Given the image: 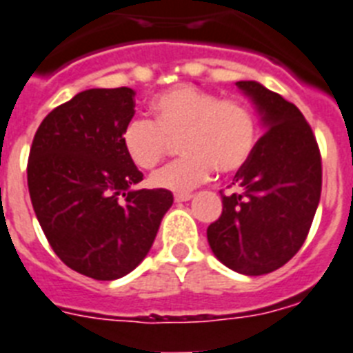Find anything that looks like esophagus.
Listing matches in <instances>:
<instances>
[{
    "label": "esophagus",
    "instance_id": "34e87169",
    "mask_svg": "<svg viewBox=\"0 0 353 353\" xmlns=\"http://www.w3.org/2000/svg\"><path fill=\"white\" fill-rule=\"evenodd\" d=\"M192 198V194H189V192H176L174 194V201H189Z\"/></svg>",
    "mask_w": 353,
    "mask_h": 353
}]
</instances>
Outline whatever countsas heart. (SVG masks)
I'll use <instances>...</instances> for the list:
<instances>
[{"label": "heart", "instance_id": "1", "mask_svg": "<svg viewBox=\"0 0 353 353\" xmlns=\"http://www.w3.org/2000/svg\"><path fill=\"white\" fill-rule=\"evenodd\" d=\"M152 119H132L121 134L125 153L141 170H150L180 141L185 155L157 170L153 188L185 192L219 173H236L257 144L254 110L237 98H219L210 90L176 85L150 101Z\"/></svg>", "mask_w": 353, "mask_h": 353}]
</instances>
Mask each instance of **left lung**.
I'll use <instances>...</instances> for the list:
<instances>
[{"label":"left lung","instance_id":"obj_1","mask_svg":"<svg viewBox=\"0 0 353 353\" xmlns=\"http://www.w3.org/2000/svg\"><path fill=\"white\" fill-rule=\"evenodd\" d=\"M268 130L223 194V212L207 228L214 255L243 275L284 266L305 243L321 196V155L296 105L257 82H237Z\"/></svg>","mask_w":353,"mask_h":353}]
</instances>
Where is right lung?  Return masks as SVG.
Listing matches in <instances>:
<instances>
[{"instance_id": "1", "label": "right lung", "mask_w": 353, "mask_h": 353, "mask_svg": "<svg viewBox=\"0 0 353 353\" xmlns=\"http://www.w3.org/2000/svg\"><path fill=\"white\" fill-rule=\"evenodd\" d=\"M134 107L128 87L78 92L42 119L30 148L28 191L42 232L65 266L94 280L139 266L173 203L165 189H130L143 180L121 143Z\"/></svg>"}]
</instances>
